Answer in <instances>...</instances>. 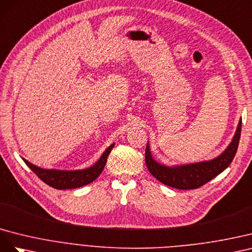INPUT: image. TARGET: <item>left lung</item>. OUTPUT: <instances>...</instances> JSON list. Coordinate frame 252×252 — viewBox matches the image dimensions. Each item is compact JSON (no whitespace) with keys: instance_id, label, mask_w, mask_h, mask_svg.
Segmentation results:
<instances>
[{"instance_id":"8db88e82","label":"left lung","mask_w":252,"mask_h":252,"mask_svg":"<svg viewBox=\"0 0 252 252\" xmlns=\"http://www.w3.org/2000/svg\"><path fill=\"white\" fill-rule=\"evenodd\" d=\"M242 119L236 127L235 134L227 149L218 157L211 160L200 161L195 163L183 164V166H164L157 162L150 151L149 142L146 148V163L147 168L156 179L160 183L170 186L172 188L181 190L196 189L205 185L215 176L229 167L238 151L241 137Z\"/></svg>"}]
</instances>
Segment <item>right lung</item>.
<instances>
[{
  "instance_id": "1",
  "label": "right lung",
  "mask_w": 252,
  "mask_h": 252,
  "mask_svg": "<svg viewBox=\"0 0 252 252\" xmlns=\"http://www.w3.org/2000/svg\"><path fill=\"white\" fill-rule=\"evenodd\" d=\"M114 146L115 143H113V145L107 148L95 164H93L90 168L82 170L66 171L55 169H42L40 167L34 166V164L24 159V158H22V159L27 166L30 167V169L33 173L48 186L58 190L75 189L79 188V187L91 184L100 175V173H101L104 169L107 157H109Z\"/></svg>"
}]
</instances>
